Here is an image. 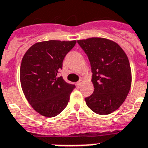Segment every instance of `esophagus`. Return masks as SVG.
Returning <instances> with one entry per match:
<instances>
[{"mask_svg": "<svg viewBox=\"0 0 148 148\" xmlns=\"http://www.w3.org/2000/svg\"><path fill=\"white\" fill-rule=\"evenodd\" d=\"M84 82V81L81 79V80H80V81H79L77 83V87H78V88H80V87H81V86L82 85V84H83Z\"/></svg>", "mask_w": 148, "mask_h": 148, "instance_id": "34e87169", "label": "esophagus"}]
</instances>
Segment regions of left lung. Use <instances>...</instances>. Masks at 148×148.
<instances>
[{"label": "left lung", "mask_w": 148, "mask_h": 148, "mask_svg": "<svg viewBox=\"0 0 148 148\" xmlns=\"http://www.w3.org/2000/svg\"><path fill=\"white\" fill-rule=\"evenodd\" d=\"M90 60L95 90L85 98L94 112L107 115L121 107L131 85V70L127 56L117 43L103 38L77 40Z\"/></svg>", "instance_id": "8db88e82"}]
</instances>
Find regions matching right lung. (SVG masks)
<instances>
[{
	"instance_id": "obj_1",
	"label": "right lung",
	"mask_w": 148,
	"mask_h": 148,
	"mask_svg": "<svg viewBox=\"0 0 148 148\" xmlns=\"http://www.w3.org/2000/svg\"><path fill=\"white\" fill-rule=\"evenodd\" d=\"M76 40H51L38 42L22 58L20 80L28 103L42 116L53 117L67 105L74 84L67 83L58 74L64 58L74 47Z\"/></svg>"
}]
</instances>
